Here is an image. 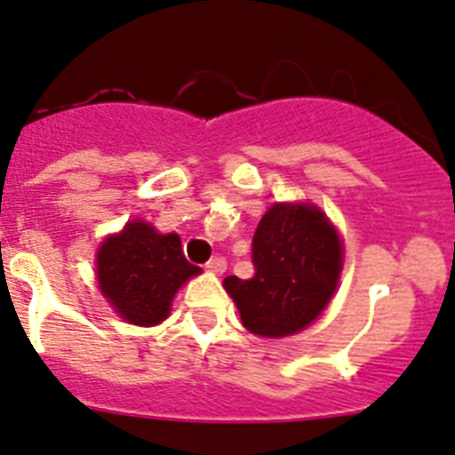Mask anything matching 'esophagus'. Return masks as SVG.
I'll return each instance as SVG.
<instances>
[{
  "mask_svg": "<svg viewBox=\"0 0 455 455\" xmlns=\"http://www.w3.org/2000/svg\"><path fill=\"white\" fill-rule=\"evenodd\" d=\"M206 267L215 274H222L227 269V260H224V256H212L206 263Z\"/></svg>",
  "mask_w": 455,
  "mask_h": 455,
  "instance_id": "1",
  "label": "esophagus"
}]
</instances>
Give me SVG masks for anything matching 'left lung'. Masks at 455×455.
<instances>
[{
	"mask_svg": "<svg viewBox=\"0 0 455 455\" xmlns=\"http://www.w3.org/2000/svg\"><path fill=\"white\" fill-rule=\"evenodd\" d=\"M253 276L224 278L243 324L263 338L306 329L326 308L342 269V243L315 206L274 204L251 240Z\"/></svg>",
	"mask_w": 455,
	"mask_h": 455,
	"instance_id": "obj_1",
	"label": "left lung"
}]
</instances>
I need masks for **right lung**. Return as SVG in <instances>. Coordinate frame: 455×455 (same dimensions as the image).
<instances>
[{"label":"right lung","mask_w":455,"mask_h":455,"mask_svg":"<svg viewBox=\"0 0 455 455\" xmlns=\"http://www.w3.org/2000/svg\"><path fill=\"white\" fill-rule=\"evenodd\" d=\"M199 272L183 256L177 233L161 235L138 220L120 235L106 237L97 253L101 292L126 322L138 326L163 322L177 290Z\"/></svg>","instance_id":"add662e5"}]
</instances>
